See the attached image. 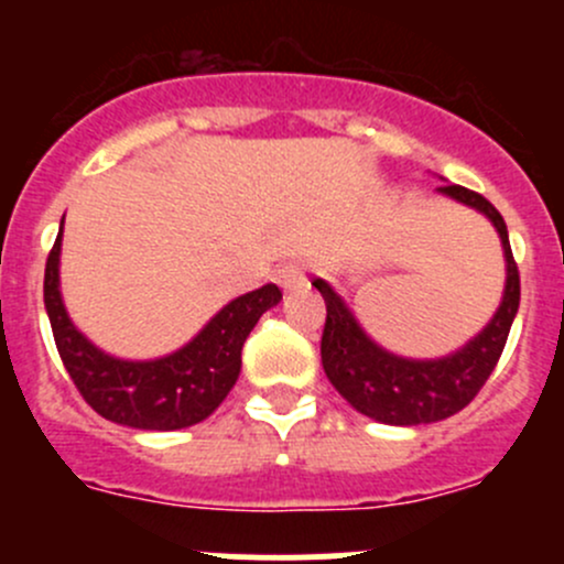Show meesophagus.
Here are the masks:
<instances>
[{
	"label": "esophagus",
	"mask_w": 564,
	"mask_h": 564,
	"mask_svg": "<svg viewBox=\"0 0 564 564\" xmlns=\"http://www.w3.org/2000/svg\"><path fill=\"white\" fill-rule=\"evenodd\" d=\"M278 286L283 292H294V289H303L305 286V267L300 261H286V264L278 270Z\"/></svg>",
	"instance_id": "34e87169"
}]
</instances>
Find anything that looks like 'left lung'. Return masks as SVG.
<instances>
[{
    "label": "left lung",
    "mask_w": 564,
    "mask_h": 564,
    "mask_svg": "<svg viewBox=\"0 0 564 564\" xmlns=\"http://www.w3.org/2000/svg\"><path fill=\"white\" fill-rule=\"evenodd\" d=\"M436 193L477 209L491 220L502 242L505 289L499 308L488 318L486 327L471 335L464 346L442 357H403L384 349L366 333L355 311L329 286L316 278L311 286L327 303V322L322 335V366L329 384L351 403L360 414L384 425H425L440 423L460 412L480 392L491 377L499 355L505 349L513 318L519 314L521 283L519 267L510 250L508 226L491 202L475 191L445 182Z\"/></svg>",
    "instance_id": "obj_1"
}]
</instances>
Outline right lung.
Wrapping results in <instances>:
<instances>
[{"label": "right lung", "mask_w": 564, "mask_h": 564, "mask_svg": "<svg viewBox=\"0 0 564 564\" xmlns=\"http://www.w3.org/2000/svg\"><path fill=\"white\" fill-rule=\"evenodd\" d=\"M65 224V218H62ZM62 226L45 261L43 300L56 349L84 401L117 425L180 431L207 420L237 384L242 344L261 314L281 303L275 283L226 303L187 344L152 360L108 355L76 327L59 286Z\"/></svg>", "instance_id": "1"}]
</instances>
